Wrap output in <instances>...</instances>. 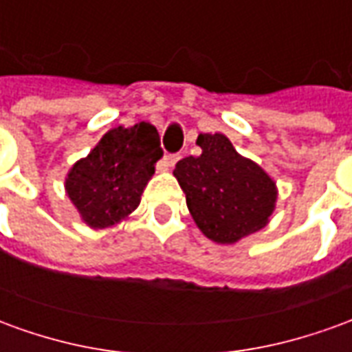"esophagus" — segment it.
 <instances>
[{"label": "esophagus", "mask_w": 352, "mask_h": 352, "mask_svg": "<svg viewBox=\"0 0 352 352\" xmlns=\"http://www.w3.org/2000/svg\"><path fill=\"white\" fill-rule=\"evenodd\" d=\"M179 158H181L179 154H166V156H164V166H166V168H173L177 162H179Z\"/></svg>", "instance_id": "esophagus-1"}]
</instances>
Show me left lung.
Masks as SVG:
<instances>
[{
	"mask_svg": "<svg viewBox=\"0 0 352 352\" xmlns=\"http://www.w3.org/2000/svg\"><path fill=\"white\" fill-rule=\"evenodd\" d=\"M196 143L201 154L177 162L173 175L204 236L236 243L264 228L277 199L272 177L243 158L222 133H199Z\"/></svg>",
	"mask_w": 352,
	"mask_h": 352,
	"instance_id": "left-lung-1",
	"label": "left lung"
}]
</instances>
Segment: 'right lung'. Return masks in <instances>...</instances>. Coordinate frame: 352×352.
<instances>
[{
  "label": "right lung",
  "instance_id": "right-lung-1",
  "mask_svg": "<svg viewBox=\"0 0 352 352\" xmlns=\"http://www.w3.org/2000/svg\"><path fill=\"white\" fill-rule=\"evenodd\" d=\"M162 154L153 124L109 130L65 179V192L80 219L90 228H109L135 211Z\"/></svg>",
  "mask_w": 352,
  "mask_h": 352
}]
</instances>
